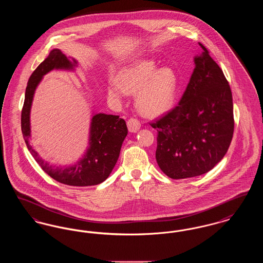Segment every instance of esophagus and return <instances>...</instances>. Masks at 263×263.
Returning a JSON list of instances; mask_svg holds the SVG:
<instances>
[{"mask_svg": "<svg viewBox=\"0 0 263 263\" xmlns=\"http://www.w3.org/2000/svg\"><path fill=\"white\" fill-rule=\"evenodd\" d=\"M127 126H128V130L131 133H136L138 130L140 129V127H141V123L136 118H130L127 121Z\"/></svg>", "mask_w": 263, "mask_h": 263, "instance_id": "1", "label": "esophagus"}]
</instances>
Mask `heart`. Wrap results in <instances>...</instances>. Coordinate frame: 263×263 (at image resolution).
<instances>
[{"label":"heart","instance_id":"1","mask_svg":"<svg viewBox=\"0 0 263 263\" xmlns=\"http://www.w3.org/2000/svg\"><path fill=\"white\" fill-rule=\"evenodd\" d=\"M178 89V77L171 67L158 69L153 60L138 59L122 68L116 81L109 83L107 95L122 100L126 93H136L135 105L146 117H157L174 104Z\"/></svg>","mask_w":263,"mask_h":263}]
</instances>
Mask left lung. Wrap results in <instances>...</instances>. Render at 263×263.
Segmentation results:
<instances>
[{"label":"left lung","instance_id":"1","mask_svg":"<svg viewBox=\"0 0 263 263\" xmlns=\"http://www.w3.org/2000/svg\"><path fill=\"white\" fill-rule=\"evenodd\" d=\"M195 68L177 106L151 125L158 131L156 160L173 179L204 175L221 162L234 133L233 97L218 64L200 44Z\"/></svg>","mask_w":263,"mask_h":263}]
</instances>
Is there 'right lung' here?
Wrapping results in <instances>:
<instances>
[{
    "instance_id": "add662e5",
    "label": "right lung",
    "mask_w": 263,
    "mask_h": 263,
    "mask_svg": "<svg viewBox=\"0 0 263 263\" xmlns=\"http://www.w3.org/2000/svg\"><path fill=\"white\" fill-rule=\"evenodd\" d=\"M78 61L67 58L60 49L50 51L48 57L31 74L25 89L22 111V132L25 144L41 168L56 181L72 186H90L103 182L112 172L119 158L122 143L128 129L124 119L118 115L92 112L88 146L83 157L74 164L56 166L45 162L30 145V110L33 97L43 77L52 70L75 71Z\"/></svg>"
}]
</instances>
